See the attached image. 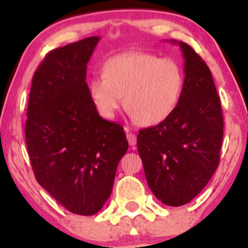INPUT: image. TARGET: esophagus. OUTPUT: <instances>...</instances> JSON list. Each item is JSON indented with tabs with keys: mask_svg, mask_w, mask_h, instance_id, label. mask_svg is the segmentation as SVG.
Listing matches in <instances>:
<instances>
[{
	"mask_svg": "<svg viewBox=\"0 0 248 248\" xmlns=\"http://www.w3.org/2000/svg\"><path fill=\"white\" fill-rule=\"evenodd\" d=\"M126 134H127V139H128V143H129V146L134 147L136 144V135L135 134H133L132 132H129V129L126 128Z\"/></svg>",
	"mask_w": 248,
	"mask_h": 248,
	"instance_id": "obj_1",
	"label": "esophagus"
}]
</instances>
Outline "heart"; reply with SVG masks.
<instances>
[{"instance_id":"1","label":"heart","mask_w":248,"mask_h":248,"mask_svg":"<svg viewBox=\"0 0 248 248\" xmlns=\"http://www.w3.org/2000/svg\"><path fill=\"white\" fill-rule=\"evenodd\" d=\"M102 76L88 81V94L104 118H114L124 105L139 124H162L177 109L184 88V72L172 58L132 51L107 59Z\"/></svg>"}]
</instances>
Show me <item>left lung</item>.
Segmentation results:
<instances>
[{"mask_svg":"<svg viewBox=\"0 0 248 248\" xmlns=\"http://www.w3.org/2000/svg\"><path fill=\"white\" fill-rule=\"evenodd\" d=\"M178 44L186 77L177 109L138 135L148 186L169 206L189 203L209 183L219 164L224 133L220 98L211 71L190 45Z\"/></svg>","mask_w":248,"mask_h":248,"instance_id":"left-lung-1","label":"left lung"}]
</instances>
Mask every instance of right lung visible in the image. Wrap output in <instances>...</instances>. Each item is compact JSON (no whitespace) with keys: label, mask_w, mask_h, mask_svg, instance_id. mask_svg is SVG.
<instances>
[{"label":"right lung","mask_w":248,"mask_h":248,"mask_svg":"<svg viewBox=\"0 0 248 248\" xmlns=\"http://www.w3.org/2000/svg\"><path fill=\"white\" fill-rule=\"evenodd\" d=\"M99 39L88 37L45 56L32 77L25 124L37 182L80 216L102 209L128 149L124 127L102 119L88 94L87 62Z\"/></svg>","instance_id":"obj_1"}]
</instances>
